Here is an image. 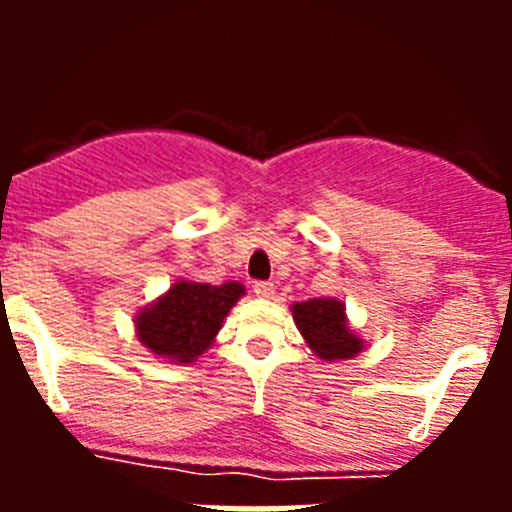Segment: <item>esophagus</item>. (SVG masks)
I'll return each mask as SVG.
<instances>
[{
  "instance_id": "1",
  "label": "esophagus",
  "mask_w": 512,
  "mask_h": 512,
  "mask_svg": "<svg viewBox=\"0 0 512 512\" xmlns=\"http://www.w3.org/2000/svg\"><path fill=\"white\" fill-rule=\"evenodd\" d=\"M253 292H256V297L269 300V297H274V284L264 282V279H256V282H253Z\"/></svg>"
}]
</instances>
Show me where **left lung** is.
I'll list each match as a JSON object with an SVG mask.
<instances>
[{"instance_id": "8db88e82", "label": "left lung", "mask_w": 512, "mask_h": 512, "mask_svg": "<svg viewBox=\"0 0 512 512\" xmlns=\"http://www.w3.org/2000/svg\"><path fill=\"white\" fill-rule=\"evenodd\" d=\"M295 323L320 359H351L361 351V341L348 330L346 312L338 300H307L292 307Z\"/></svg>"}]
</instances>
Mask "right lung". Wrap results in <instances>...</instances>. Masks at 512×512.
I'll return each mask as SVG.
<instances>
[{"instance_id":"obj_1","label":"right lung","mask_w":512,"mask_h":512,"mask_svg":"<svg viewBox=\"0 0 512 512\" xmlns=\"http://www.w3.org/2000/svg\"><path fill=\"white\" fill-rule=\"evenodd\" d=\"M243 295L238 282L212 284L176 282L153 307L138 315V336L153 354L179 359L200 356L223 325L230 307Z\"/></svg>"}]
</instances>
